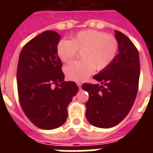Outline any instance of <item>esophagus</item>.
I'll return each mask as SVG.
<instances>
[{"mask_svg": "<svg viewBox=\"0 0 153 153\" xmlns=\"http://www.w3.org/2000/svg\"><path fill=\"white\" fill-rule=\"evenodd\" d=\"M77 86H79V88H81V86H82V83H81V82H77Z\"/></svg>", "mask_w": 153, "mask_h": 153, "instance_id": "esophagus-1", "label": "esophagus"}]
</instances>
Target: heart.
<instances>
[{"label":"heart","mask_w":153,"mask_h":153,"mask_svg":"<svg viewBox=\"0 0 153 153\" xmlns=\"http://www.w3.org/2000/svg\"><path fill=\"white\" fill-rule=\"evenodd\" d=\"M82 51L81 62H72L64 67L69 80H86L95 68L105 69L111 64L118 51V41L111 35L95 30H85L77 33L71 40L61 39L57 44V55L62 62H68Z\"/></svg>","instance_id":"heart-1"}]
</instances>
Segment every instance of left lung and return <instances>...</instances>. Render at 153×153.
<instances>
[{"label":"left lung","instance_id":"1","mask_svg":"<svg viewBox=\"0 0 153 153\" xmlns=\"http://www.w3.org/2000/svg\"><path fill=\"white\" fill-rule=\"evenodd\" d=\"M118 54L109 67L93 77L99 83H84L88 92L86 117L92 126L102 128L118 125L130 111L138 91L140 59L133 42L119 31Z\"/></svg>","mask_w":153,"mask_h":153}]
</instances>
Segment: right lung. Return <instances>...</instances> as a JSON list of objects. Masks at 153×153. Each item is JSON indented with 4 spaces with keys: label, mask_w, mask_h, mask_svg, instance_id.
Instances as JSON below:
<instances>
[{
    "label": "right lung",
    "mask_w": 153,
    "mask_h": 153,
    "mask_svg": "<svg viewBox=\"0 0 153 153\" xmlns=\"http://www.w3.org/2000/svg\"><path fill=\"white\" fill-rule=\"evenodd\" d=\"M59 39L54 31L42 32L25 44L17 65L16 82L23 111L35 126L46 130L65 123L67 106L79 91L74 82L64 81L56 51Z\"/></svg>",
    "instance_id": "right-lung-1"
}]
</instances>
